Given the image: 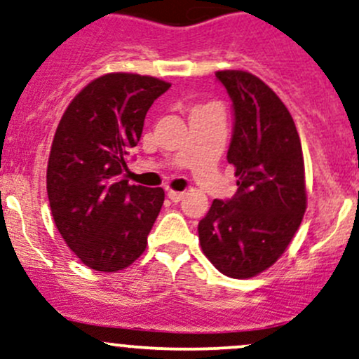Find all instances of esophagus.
<instances>
[{
	"label": "esophagus",
	"instance_id": "34e87169",
	"mask_svg": "<svg viewBox=\"0 0 359 359\" xmlns=\"http://www.w3.org/2000/svg\"><path fill=\"white\" fill-rule=\"evenodd\" d=\"M167 196H168L170 201H173V203H179L184 199V192H179V191H168Z\"/></svg>",
	"mask_w": 359,
	"mask_h": 359
}]
</instances>
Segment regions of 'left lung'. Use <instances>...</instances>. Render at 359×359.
<instances>
[{"label":"left lung","instance_id":"left-lung-1","mask_svg":"<svg viewBox=\"0 0 359 359\" xmlns=\"http://www.w3.org/2000/svg\"><path fill=\"white\" fill-rule=\"evenodd\" d=\"M232 100L233 129L227 160L237 189L215 199L199 222V243L215 269L249 278L270 269L299 229L306 211L301 139L280 97L243 70L217 72Z\"/></svg>","mask_w":359,"mask_h":359}]
</instances>
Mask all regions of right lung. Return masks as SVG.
<instances>
[{
    "label": "right lung",
    "instance_id": "add662e5",
    "mask_svg": "<svg viewBox=\"0 0 359 359\" xmlns=\"http://www.w3.org/2000/svg\"><path fill=\"white\" fill-rule=\"evenodd\" d=\"M168 88L149 75L107 74L89 82L60 120L48 161V198L56 229L89 269L122 270L144 252L165 191L130 186L122 173L146 113Z\"/></svg>",
    "mask_w": 359,
    "mask_h": 359
}]
</instances>
